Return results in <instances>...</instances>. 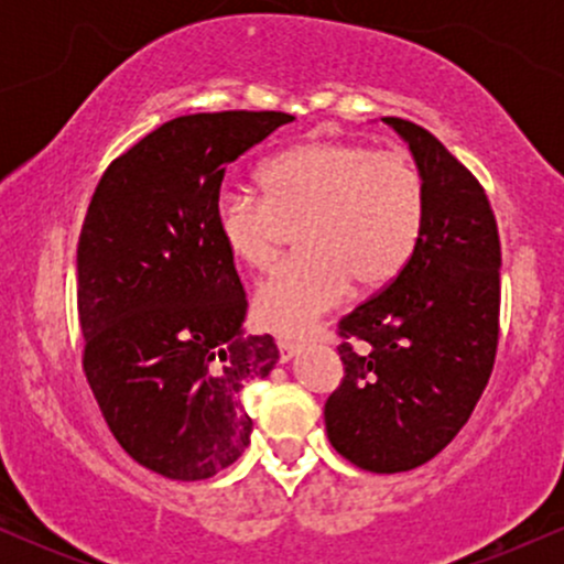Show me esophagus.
<instances>
[{
	"label": "esophagus",
	"mask_w": 564,
	"mask_h": 564,
	"mask_svg": "<svg viewBox=\"0 0 564 564\" xmlns=\"http://www.w3.org/2000/svg\"><path fill=\"white\" fill-rule=\"evenodd\" d=\"M302 345H296V341H289V339H278V352H281V364H289L294 355H300Z\"/></svg>",
	"instance_id": "1"
}]
</instances>
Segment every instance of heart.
Wrapping results in <instances>:
<instances>
[{
	"instance_id": "obj_1",
	"label": "heart",
	"mask_w": 564,
	"mask_h": 564,
	"mask_svg": "<svg viewBox=\"0 0 564 564\" xmlns=\"http://www.w3.org/2000/svg\"><path fill=\"white\" fill-rule=\"evenodd\" d=\"M262 198L223 187L215 198L219 243L243 268L264 273L296 230L300 257L254 294V321L302 336L347 296L387 289L424 232L426 187L408 153L366 142L313 140L262 166Z\"/></svg>"
}]
</instances>
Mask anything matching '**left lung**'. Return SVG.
<instances>
[{
    "mask_svg": "<svg viewBox=\"0 0 564 564\" xmlns=\"http://www.w3.org/2000/svg\"><path fill=\"white\" fill-rule=\"evenodd\" d=\"M381 121L408 142L424 177V232L403 273L339 321L345 377L323 416L336 453L394 475L435 458L488 384L501 241L475 174L424 127Z\"/></svg>",
    "mask_w": 564,
    "mask_h": 564,
    "instance_id": "left-lung-1",
    "label": "left lung"
}]
</instances>
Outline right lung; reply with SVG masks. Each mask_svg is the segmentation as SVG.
I'll use <instances>...</instances> for the list:
<instances>
[{
  "instance_id": "right-lung-1",
  "label": "right lung",
  "mask_w": 564,
  "mask_h": 564,
  "mask_svg": "<svg viewBox=\"0 0 564 564\" xmlns=\"http://www.w3.org/2000/svg\"><path fill=\"white\" fill-rule=\"evenodd\" d=\"M281 111L177 116L111 161L76 249L82 366L134 462L206 480L246 451L241 392L278 364L273 336H243L246 294L215 230L230 161Z\"/></svg>"
}]
</instances>
